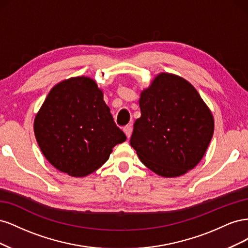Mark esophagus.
Masks as SVG:
<instances>
[{"label":"esophagus","mask_w":248,"mask_h":248,"mask_svg":"<svg viewBox=\"0 0 248 248\" xmlns=\"http://www.w3.org/2000/svg\"><path fill=\"white\" fill-rule=\"evenodd\" d=\"M123 130H124V132H125V134H126L127 139H130L131 133H132V126H131V125H127V126L124 127Z\"/></svg>","instance_id":"1"}]
</instances>
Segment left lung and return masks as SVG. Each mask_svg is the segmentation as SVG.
I'll return each mask as SVG.
<instances>
[{"mask_svg": "<svg viewBox=\"0 0 248 248\" xmlns=\"http://www.w3.org/2000/svg\"><path fill=\"white\" fill-rule=\"evenodd\" d=\"M140 118L130 145L140 161L164 178L186 174L204 157L214 132L211 110L189 81L161 72L140 92Z\"/></svg>", "mask_w": 248, "mask_h": 248, "instance_id": "1", "label": "left lung"}]
</instances>
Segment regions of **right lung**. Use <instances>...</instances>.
Returning <instances> with one entry per match:
<instances>
[{"label":"right lung","mask_w":248,"mask_h":248,"mask_svg":"<svg viewBox=\"0 0 248 248\" xmlns=\"http://www.w3.org/2000/svg\"><path fill=\"white\" fill-rule=\"evenodd\" d=\"M34 133L52 167L71 177H85L106 163L112 148L126 140L103 92L89 77L52 87L34 119Z\"/></svg>","instance_id":"right-lung-1"}]
</instances>
